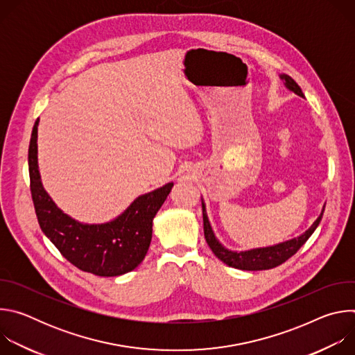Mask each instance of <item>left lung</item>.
Masks as SVG:
<instances>
[{
	"instance_id": "left-lung-1",
	"label": "left lung",
	"mask_w": 355,
	"mask_h": 355,
	"mask_svg": "<svg viewBox=\"0 0 355 355\" xmlns=\"http://www.w3.org/2000/svg\"><path fill=\"white\" fill-rule=\"evenodd\" d=\"M281 80L284 81L285 87L295 92L299 96H303V92L300 89V87L293 81V78H291L286 74H281L279 76ZM324 212V207L322 209V214L319 215V218L313 222V225L305 232L302 233L300 236L274 244V245H268V247H260V248H251V250H245V251H233L226 248L215 236L211 222L208 219L207 215V207L205 202L202 200V215H204V233H205V239L208 245L211 247V250L214 251V254L223 261L226 266L237 268V270H243V271H261V270H270L274 267L281 266L282 263H285L288 259H291L295 252L308 241V239L313 234V232L316 230V227L319 226L322 216Z\"/></svg>"
}]
</instances>
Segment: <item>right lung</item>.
<instances>
[{
  "label": "right lung",
  "mask_w": 355,
  "mask_h": 355,
  "mask_svg": "<svg viewBox=\"0 0 355 355\" xmlns=\"http://www.w3.org/2000/svg\"><path fill=\"white\" fill-rule=\"evenodd\" d=\"M37 125H33L28 163L31 192L42 232L63 257L81 271L118 277L135 270L146 257L153 233V219L167 199L173 182L137 196L111 222L88 225L64 214L42 185L37 166Z\"/></svg>",
  "instance_id": "1"
}]
</instances>
